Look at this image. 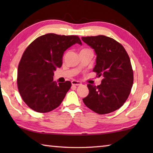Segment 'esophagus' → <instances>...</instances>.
Masks as SVG:
<instances>
[{"label": "esophagus", "instance_id": "1", "mask_svg": "<svg viewBox=\"0 0 153 153\" xmlns=\"http://www.w3.org/2000/svg\"><path fill=\"white\" fill-rule=\"evenodd\" d=\"M71 84L73 86H80V85H82V83L79 81H76V80H73L71 82Z\"/></svg>", "mask_w": 153, "mask_h": 153}]
</instances>
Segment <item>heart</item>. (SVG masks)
Wrapping results in <instances>:
<instances>
[{
    "mask_svg": "<svg viewBox=\"0 0 153 153\" xmlns=\"http://www.w3.org/2000/svg\"><path fill=\"white\" fill-rule=\"evenodd\" d=\"M83 50H85V49H83Z\"/></svg>",
    "mask_w": 153,
    "mask_h": 153,
    "instance_id": "obj_1",
    "label": "heart"
}]
</instances>
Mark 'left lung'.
<instances>
[{
	"label": "left lung",
	"mask_w": 153,
	"mask_h": 153,
	"mask_svg": "<svg viewBox=\"0 0 153 153\" xmlns=\"http://www.w3.org/2000/svg\"><path fill=\"white\" fill-rule=\"evenodd\" d=\"M82 39L94 50L97 59L93 71L102 78L97 86L88 84L89 94L83 102L98 114L113 112L130 94L134 82L130 59L123 46L113 38L99 35Z\"/></svg>",
	"instance_id": "1"
}]
</instances>
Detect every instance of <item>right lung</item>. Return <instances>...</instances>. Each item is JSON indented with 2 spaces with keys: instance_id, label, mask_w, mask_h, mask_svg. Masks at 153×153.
Wrapping results in <instances>:
<instances>
[{
  "instance_id": "right-lung-1",
  "label": "right lung",
  "mask_w": 153,
  "mask_h": 153,
  "mask_svg": "<svg viewBox=\"0 0 153 153\" xmlns=\"http://www.w3.org/2000/svg\"><path fill=\"white\" fill-rule=\"evenodd\" d=\"M82 45L77 36L46 33L36 38L25 49L17 69V87L28 107L38 113L58 107L71 83L53 81L54 71L61 67L64 52L75 44Z\"/></svg>"
}]
</instances>
